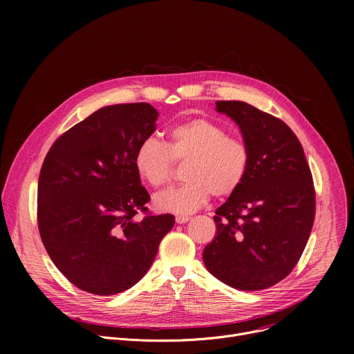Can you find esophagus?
I'll list each match as a JSON object with an SVG mask.
<instances>
[{
	"label": "esophagus",
	"mask_w": 354,
	"mask_h": 354,
	"mask_svg": "<svg viewBox=\"0 0 354 354\" xmlns=\"http://www.w3.org/2000/svg\"><path fill=\"white\" fill-rule=\"evenodd\" d=\"M191 218L188 215H176L175 221L178 222V224H185V222H188Z\"/></svg>",
	"instance_id": "esophagus-1"
}]
</instances>
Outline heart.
<instances>
[{"mask_svg":"<svg viewBox=\"0 0 354 354\" xmlns=\"http://www.w3.org/2000/svg\"><path fill=\"white\" fill-rule=\"evenodd\" d=\"M185 183L159 194L153 203L162 212L188 215L198 211L211 195L228 198L244 183L250 171V149L209 119H191L174 126L166 145L153 138L142 140L133 155L139 178L151 188L169 182L174 162H185Z\"/></svg>","mask_w":354,"mask_h":354,"instance_id":"b5f03b06","label":"heart"}]
</instances>
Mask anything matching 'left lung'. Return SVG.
I'll return each mask as SVG.
<instances>
[{
	"instance_id": "8db88e82",
	"label": "left lung",
	"mask_w": 354,
	"mask_h": 354,
	"mask_svg": "<svg viewBox=\"0 0 354 354\" xmlns=\"http://www.w3.org/2000/svg\"><path fill=\"white\" fill-rule=\"evenodd\" d=\"M250 149V171L215 211L216 235L203 250L207 270L227 286L257 291L292 271L306 248L315 192L300 140L280 119L238 100H218Z\"/></svg>"
}]
</instances>
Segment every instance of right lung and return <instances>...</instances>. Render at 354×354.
Returning <instances> with one entry per match:
<instances>
[{"mask_svg": "<svg viewBox=\"0 0 354 354\" xmlns=\"http://www.w3.org/2000/svg\"><path fill=\"white\" fill-rule=\"evenodd\" d=\"M158 116L149 103L102 107L55 140L43 162L41 241L54 266L83 291L113 295L135 286L175 224L171 214H147L151 196L133 166Z\"/></svg>", "mask_w": 354, "mask_h": 354, "instance_id": "1", "label": "right lung"}]
</instances>
